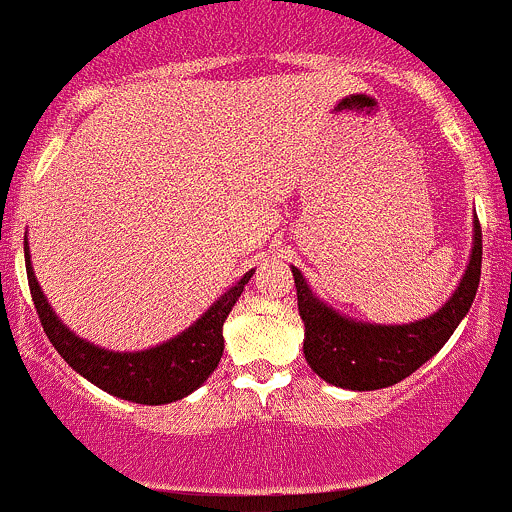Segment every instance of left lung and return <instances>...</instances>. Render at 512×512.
I'll return each mask as SVG.
<instances>
[{"instance_id":"left-lung-1","label":"left lung","mask_w":512,"mask_h":512,"mask_svg":"<svg viewBox=\"0 0 512 512\" xmlns=\"http://www.w3.org/2000/svg\"><path fill=\"white\" fill-rule=\"evenodd\" d=\"M483 237L473 218V247L466 272L448 302L426 319L409 324L356 322L312 292L292 267L299 317L304 322V359L327 384L352 391H374L399 384L426 364L448 342L471 309L480 282Z\"/></svg>"}]
</instances>
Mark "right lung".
<instances>
[{"label": "right lung", "mask_w": 512, "mask_h": 512, "mask_svg": "<svg viewBox=\"0 0 512 512\" xmlns=\"http://www.w3.org/2000/svg\"><path fill=\"white\" fill-rule=\"evenodd\" d=\"M24 262H27L29 289H32L41 327L56 352L64 356L66 364L106 394L148 406L173 404V401L185 399L195 389H200L205 379L218 369V361L225 349L223 324L242 289L255 275V270L245 272L223 297L210 304V309L198 322L190 324L178 337L143 349V352H111V349L86 342L56 317L49 299L44 297L39 282H36L27 237H24Z\"/></svg>", "instance_id": "right-lung-1"}]
</instances>
